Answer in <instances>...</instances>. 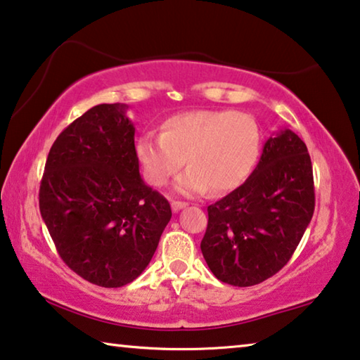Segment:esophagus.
Wrapping results in <instances>:
<instances>
[{
	"instance_id": "obj_1",
	"label": "esophagus",
	"mask_w": 360,
	"mask_h": 360,
	"mask_svg": "<svg viewBox=\"0 0 360 360\" xmlns=\"http://www.w3.org/2000/svg\"><path fill=\"white\" fill-rule=\"evenodd\" d=\"M186 206H188V202H185V201H172V211L174 212H179L180 209H184Z\"/></svg>"
}]
</instances>
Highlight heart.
<instances>
[{
  "instance_id": "heart-1",
  "label": "heart",
  "mask_w": 360,
  "mask_h": 360,
  "mask_svg": "<svg viewBox=\"0 0 360 360\" xmlns=\"http://www.w3.org/2000/svg\"><path fill=\"white\" fill-rule=\"evenodd\" d=\"M136 154L149 184L175 181L181 195H202L209 188L224 195L245 181L261 154V130L251 115L235 110H186L165 120L162 135L145 134Z\"/></svg>"
}]
</instances>
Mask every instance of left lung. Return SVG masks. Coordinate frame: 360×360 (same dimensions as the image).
Masks as SVG:
<instances>
[{
	"label": "left lung",
	"mask_w": 360,
	"mask_h": 360,
	"mask_svg": "<svg viewBox=\"0 0 360 360\" xmlns=\"http://www.w3.org/2000/svg\"><path fill=\"white\" fill-rule=\"evenodd\" d=\"M314 207L306 143L291 130L270 136L250 179L207 207L201 251L211 272L233 286L274 276L296 251Z\"/></svg>",
	"instance_id": "8db88e82"
}]
</instances>
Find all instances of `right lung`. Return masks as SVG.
I'll use <instances>...</instances> for the list:
<instances>
[{
	"label": "right lung",
	"instance_id": "right-lung-1",
	"mask_svg": "<svg viewBox=\"0 0 360 360\" xmlns=\"http://www.w3.org/2000/svg\"><path fill=\"white\" fill-rule=\"evenodd\" d=\"M125 104H98L60 131L40 184V212L58 254L93 285L120 288L148 267L172 217L140 176Z\"/></svg>",
	"mask_w": 360,
	"mask_h": 360
}]
</instances>
